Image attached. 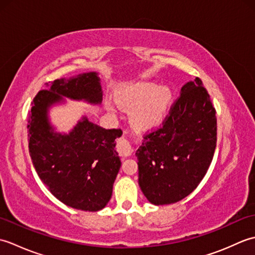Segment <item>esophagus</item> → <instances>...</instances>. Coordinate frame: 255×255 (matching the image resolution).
Wrapping results in <instances>:
<instances>
[{"instance_id": "obj_1", "label": "esophagus", "mask_w": 255, "mask_h": 255, "mask_svg": "<svg viewBox=\"0 0 255 255\" xmlns=\"http://www.w3.org/2000/svg\"><path fill=\"white\" fill-rule=\"evenodd\" d=\"M117 151H118L119 155L124 156V158L129 156L132 153V148H131L130 142H129L125 137L121 138L117 143Z\"/></svg>"}]
</instances>
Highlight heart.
Returning a JSON list of instances; mask_svg holds the SVG:
<instances>
[{
  "label": "heart",
  "mask_w": 255,
  "mask_h": 255,
  "mask_svg": "<svg viewBox=\"0 0 255 255\" xmlns=\"http://www.w3.org/2000/svg\"><path fill=\"white\" fill-rule=\"evenodd\" d=\"M118 106L130 112V121L139 131H148L163 123L172 104V92L166 86L140 82L123 89L116 94ZM108 111L115 108L106 104Z\"/></svg>",
  "instance_id": "1"
}]
</instances>
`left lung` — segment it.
<instances>
[{
	"mask_svg": "<svg viewBox=\"0 0 255 255\" xmlns=\"http://www.w3.org/2000/svg\"><path fill=\"white\" fill-rule=\"evenodd\" d=\"M217 143V117L202 80L189 81L156 130L136 152L139 186L153 205L188 196L203 180Z\"/></svg>",
	"mask_w": 255,
	"mask_h": 255,
	"instance_id": "1",
	"label": "left lung"
}]
</instances>
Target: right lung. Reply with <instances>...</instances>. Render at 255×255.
Wrapping results in <instances>:
<instances>
[{"label":"right lung","mask_w":255,"mask_h":255,"mask_svg":"<svg viewBox=\"0 0 255 255\" xmlns=\"http://www.w3.org/2000/svg\"><path fill=\"white\" fill-rule=\"evenodd\" d=\"M51 88H49V86ZM37 93L28 116L29 154L42 183L69 207L97 211L113 193L122 162L115 150L121 129H105L83 116L69 133L53 131L48 111L63 97L101 104L103 92L96 72L46 83Z\"/></svg>","instance_id":"1"}]
</instances>
